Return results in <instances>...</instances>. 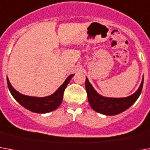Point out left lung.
Returning <instances> with one entry per match:
<instances>
[{
    "label": "left lung",
    "mask_w": 150,
    "mask_h": 150,
    "mask_svg": "<svg viewBox=\"0 0 150 150\" xmlns=\"http://www.w3.org/2000/svg\"><path fill=\"white\" fill-rule=\"evenodd\" d=\"M143 86V78L139 87L133 94L126 98H106L96 91L86 77L85 87L91 107L97 112L105 115H115L131 107L139 97Z\"/></svg>",
    "instance_id": "1"
}]
</instances>
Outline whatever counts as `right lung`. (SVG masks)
Listing matches in <instances>:
<instances>
[{
	"label": "right lung",
	"instance_id": "1",
	"mask_svg": "<svg viewBox=\"0 0 150 150\" xmlns=\"http://www.w3.org/2000/svg\"><path fill=\"white\" fill-rule=\"evenodd\" d=\"M74 76V74L69 75L55 93L47 97H43V98L24 95L14 89L11 84L8 78H7V82H8V89L10 91L11 94L20 105L32 112L43 114L48 113L58 108L63 100V93H64L65 88Z\"/></svg>",
	"mask_w": 150,
	"mask_h": 150
}]
</instances>
